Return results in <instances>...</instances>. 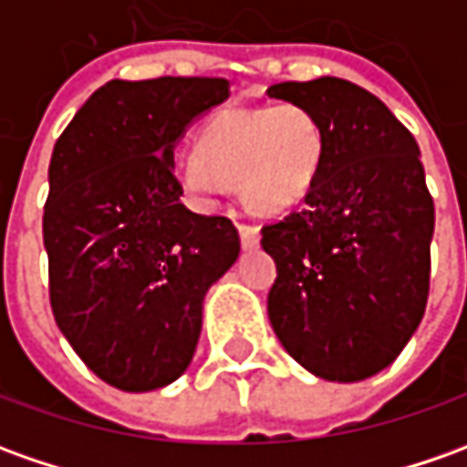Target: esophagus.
Wrapping results in <instances>:
<instances>
[{"label": "esophagus", "instance_id": "esophagus-1", "mask_svg": "<svg viewBox=\"0 0 467 467\" xmlns=\"http://www.w3.org/2000/svg\"><path fill=\"white\" fill-rule=\"evenodd\" d=\"M237 233H240V245H243V250H255V247L260 245L258 227H253V224H240Z\"/></svg>", "mask_w": 467, "mask_h": 467}]
</instances>
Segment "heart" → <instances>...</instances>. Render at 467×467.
<instances>
[{
  "mask_svg": "<svg viewBox=\"0 0 467 467\" xmlns=\"http://www.w3.org/2000/svg\"><path fill=\"white\" fill-rule=\"evenodd\" d=\"M325 161V130L301 104L233 109L199 132V150L171 161L181 192L196 209H214L237 181L247 204L278 214L309 193Z\"/></svg>",
  "mask_w": 467,
  "mask_h": 467,
  "instance_id": "heart-1",
  "label": "heart"
}]
</instances>
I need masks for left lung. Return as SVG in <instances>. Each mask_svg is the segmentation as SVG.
I'll list each match as a JSON object with an SVG mask.
<instances>
[{"instance_id": "1", "label": "left lung", "mask_w": 467, "mask_h": 467, "mask_svg": "<svg viewBox=\"0 0 467 467\" xmlns=\"http://www.w3.org/2000/svg\"><path fill=\"white\" fill-rule=\"evenodd\" d=\"M265 94L306 107L325 130V161L301 209L263 227L278 271L268 319L317 379L366 380L399 358L427 306L434 204L420 145L379 97L345 78L284 81Z\"/></svg>"}]
</instances>
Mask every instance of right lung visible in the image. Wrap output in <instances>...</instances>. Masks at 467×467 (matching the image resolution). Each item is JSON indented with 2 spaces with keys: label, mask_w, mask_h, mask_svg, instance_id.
<instances>
[{
  "label": "right lung",
  "mask_w": 467,
  "mask_h": 467,
  "mask_svg": "<svg viewBox=\"0 0 467 467\" xmlns=\"http://www.w3.org/2000/svg\"><path fill=\"white\" fill-rule=\"evenodd\" d=\"M227 97V78H114L53 148L43 214L53 317L119 391L183 376L204 296L240 255L233 222L183 207L171 168L193 119Z\"/></svg>",
  "instance_id": "obj_1"
}]
</instances>
